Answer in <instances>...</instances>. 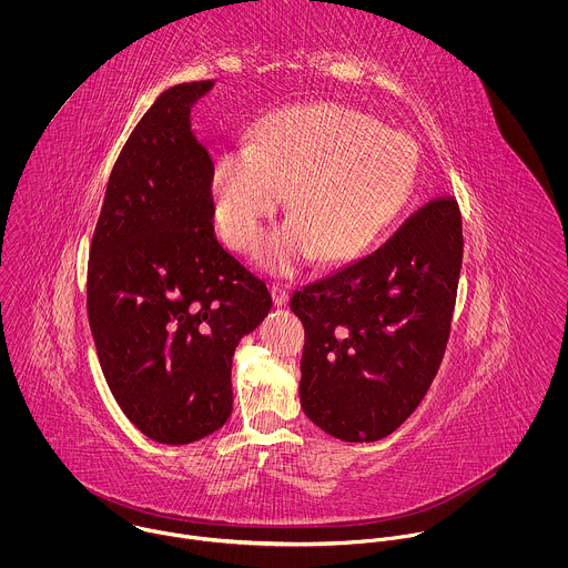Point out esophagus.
Here are the masks:
<instances>
[{
	"label": "esophagus",
	"instance_id": "obj_1",
	"mask_svg": "<svg viewBox=\"0 0 568 568\" xmlns=\"http://www.w3.org/2000/svg\"><path fill=\"white\" fill-rule=\"evenodd\" d=\"M271 295H273L275 306H286V304H288V291H286L284 284H273Z\"/></svg>",
	"mask_w": 568,
	"mask_h": 568
}]
</instances>
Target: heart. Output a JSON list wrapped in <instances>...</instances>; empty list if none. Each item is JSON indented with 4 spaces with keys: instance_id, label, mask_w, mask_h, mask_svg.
<instances>
[{
    "instance_id": "obj_1",
    "label": "heart",
    "mask_w": 568,
    "mask_h": 568,
    "mask_svg": "<svg viewBox=\"0 0 568 568\" xmlns=\"http://www.w3.org/2000/svg\"><path fill=\"white\" fill-rule=\"evenodd\" d=\"M417 172L419 151L405 131L338 102L295 104L262 120L248 149L214 163V221L225 243L248 251L288 190L291 221L264 243L262 264L291 273L313 253L347 262L396 223Z\"/></svg>"
}]
</instances>
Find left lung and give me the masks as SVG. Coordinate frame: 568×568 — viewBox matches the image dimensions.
Segmentation results:
<instances>
[{
    "mask_svg": "<svg viewBox=\"0 0 568 568\" xmlns=\"http://www.w3.org/2000/svg\"><path fill=\"white\" fill-rule=\"evenodd\" d=\"M464 255L455 199L426 203L374 253L293 293L304 413L343 442L392 435L426 396L450 334Z\"/></svg>",
    "mask_w": 568,
    "mask_h": 568,
    "instance_id": "8db88e82",
    "label": "left lung"
}]
</instances>
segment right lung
I'll use <instances>...</instances> for the list:
<instances>
[{
	"label": "right lung",
	"mask_w": 568,
	"mask_h": 568,
	"mask_svg": "<svg viewBox=\"0 0 568 568\" xmlns=\"http://www.w3.org/2000/svg\"><path fill=\"white\" fill-rule=\"evenodd\" d=\"M212 81L165 89L111 170L87 266L106 385L153 442L181 446L232 415V358L273 302L214 234L212 158L190 124Z\"/></svg>",
	"instance_id": "obj_1"
}]
</instances>
